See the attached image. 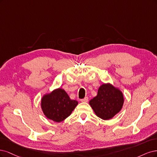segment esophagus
Wrapping results in <instances>:
<instances>
[{"label": "esophagus", "mask_w": 157, "mask_h": 157, "mask_svg": "<svg viewBox=\"0 0 157 157\" xmlns=\"http://www.w3.org/2000/svg\"><path fill=\"white\" fill-rule=\"evenodd\" d=\"M88 100H89L88 97H85V98H84L83 99H81V102H87Z\"/></svg>", "instance_id": "1"}]
</instances>
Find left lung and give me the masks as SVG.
I'll return each instance as SVG.
<instances>
[{
	"label": "left lung",
	"mask_w": 157,
	"mask_h": 157,
	"mask_svg": "<svg viewBox=\"0 0 157 157\" xmlns=\"http://www.w3.org/2000/svg\"><path fill=\"white\" fill-rule=\"evenodd\" d=\"M123 93L110 83L102 84L97 97L89 101V104L98 117L104 120L113 118L123 108Z\"/></svg>",
	"instance_id": "obj_1"
}]
</instances>
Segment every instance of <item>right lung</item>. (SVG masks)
Instances as JSON below:
<instances>
[{
    "instance_id": "obj_1",
    "label": "right lung",
    "mask_w": 157,
    "mask_h": 157,
    "mask_svg": "<svg viewBox=\"0 0 157 157\" xmlns=\"http://www.w3.org/2000/svg\"><path fill=\"white\" fill-rule=\"evenodd\" d=\"M78 104V101L70 99L65 90L60 88L44 95L41 101V108L45 117L57 123L67 119Z\"/></svg>"
}]
</instances>
